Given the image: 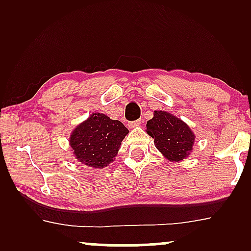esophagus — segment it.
Returning <instances> with one entry per match:
<instances>
[{
    "mask_svg": "<svg viewBox=\"0 0 251 251\" xmlns=\"http://www.w3.org/2000/svg\"><path fill=\"white\" fill-rule=\"evenodd\" d=\"M142 122H143V120H142V119H139V120H136V121H131V122H129L128 125H129L130 128H135V126H139L140 123H142Z\"/></svg>",
    "mask_w": 251,
    "mask_h": 251,
    "instance_id": "esophagus-1",
    "label": "esophagus"
}]
</instances>
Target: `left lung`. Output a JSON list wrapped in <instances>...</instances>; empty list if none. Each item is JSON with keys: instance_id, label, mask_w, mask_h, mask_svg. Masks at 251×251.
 I'll use <instances>...</instances> for the list:
<instances>
[{"instance_id": "8db88e82", "label": "left lung", "mask_w": 251, "mask_h": 251, "mask_svg": "<svg viewBox=\"0 0 251 251\" xmlns=\"http://www.w3.org/2000/svg\"><path fill=\"white\" fill-rule=\"evenodd\" d=\"M147 133L154 138L156 149L170 161H179L192 151L194 135L186 123L167 112L155 111L147 121Z\"/></svg>"}]
</instances>
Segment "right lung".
<instances>
[{"instance_id":"1","label":"right lung","mask_w":251,"mask_h":251,"mask_svg":"<svg viewBox=\"0 0 251 251\" xmlns=\"http://www.w3.org/2000/svg\"><path fill=\"white\" fill-rule=\"evenodd\" d=\"M128 132L122 122L95 113L74 129L70 143L80 162L102 168L112 162Z\"/></svg>"}]
</instances>
